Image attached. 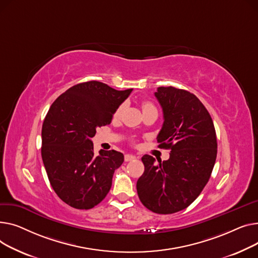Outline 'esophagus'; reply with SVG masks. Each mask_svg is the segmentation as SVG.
<instances>
[{
    "label": "esophagus",
    "mask_w": 258,
    "mask_h": 258,
    "mask_svg": "<svg viewBox=\"0 0 258 258\" xmlns=\"http://www.w3.org/2000/svg\"><path fill=\"white\" fill-rule=\"evenodd\" d=\"M134 159H136V156H134V155H130V154L125 155V161H132Z\"/></svg>",
    "instance_id": "obj_1"
}]
</instances>
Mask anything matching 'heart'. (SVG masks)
Returning a JSON list of instances; mask_svg holds the SVG:
<instances>
[{
  "mask_svg": "<svg viewBox=\"0 0 258 258\" xmlns=\"http://www.w3.org/2000/svg\"><path fill=\"white\" fill-rule=\"evenodd\" d=\"M142 107H143V111H145V110H149V109H156V108L154 107V105H153L152 103H151V102H148V101H146V102H144V103H143ZM120 111H122V107H119V108L116 110V112H115V116H118V115L120 114Z\"/></svg>",
  "mask_w": 258,
  "mask_h": 258,
  "instance_id": "obj_1",
  "label": "heart"
}]
</instances>
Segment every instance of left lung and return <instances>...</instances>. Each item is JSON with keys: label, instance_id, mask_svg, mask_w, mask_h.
Masks as SVG:
<instances>
[{"label": "left lung", "instance_id": "left-lung-1", "mask_svg": "<svg viewBox=\"0 0 258 258\" xmlns=\"http://www.w3.org/2000/svg\"><path fill=\"white\" fill-rule=\"evenodd\" d=\"M155 97L163 111L157 142L171 150L170 158L155 164V158L144 155L145 172L136 189L149 210L170 215L189 206L208 182L217 158V135L213 118L194 94L161 86Z\"/></svg>", "mask_w": 258, "mask_h": 258}]
</instances>
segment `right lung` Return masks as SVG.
<instances>
[{
    "label": "right lung",
    "mask_w": 258,
    "mask_h": 258,
    "mask_svg": "<svg viewBox=\"0 0 258 258\" xmlns=\"http://www.w3.org/2000/svg\"><path fill=\"white\" fill-rule=\"evenodd\" d=\"M131 92L88 81L69 88L51 105L41 129V157L53 189L68 205L90 209L110 190L124 155L100 150L97 156L90 139L98 127L111 123Z\"/></svg>",
    "instance_id": "right-lung-1"
}]
</instances>
